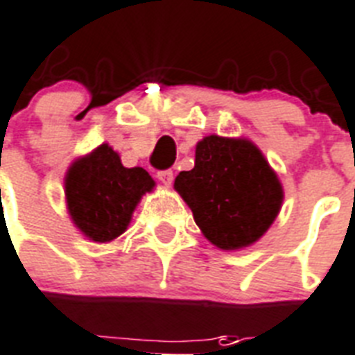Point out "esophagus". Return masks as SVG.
<instances>
[{
	"mask_svg": "<svg viewBox=\"0 0 355 355\" xmlns=\"http://www.w3.org/2000/svg\"><path fill=\"white\" fill-rule=\"evenodd\" d=\"M157 180H159L163 185L170 187L172 185V181H174V172H172V170H161V172H157Z\"/></svg>",
	"mask_w": 355,
	"mask_h": 355,
	"instance_id": "obj_1",
	"label": "esophagus"
}]
</instances>
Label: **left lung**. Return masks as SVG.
<instances>
[{
    "label": "left lung",
    "mask_w": 355,
    "mask_h": 355,
    "mask_svg": "<svg viewBox=\"0 0 355 355\" xmlns=\"http://www.w3.org/2000/svg\"><path fill=\"white\" fill-rule=\"evenodd\" d=\"M174 189L203 234L220 249L257 242L282 205L279 178L245 139L209 135L200 141L194 168L180 172Z\"/></svg>",
    "instance_id": "obj_1"
}]
</instances>
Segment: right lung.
<instances>
[{
	"instance_id": "obj_1",
	"label": "right lung",
	"mask_w": 355,
	"mask_h": 355,
	"mask_svg": "<svg viewBox=\"0 0 355 355\" xmlns=\"http://www.w3.org/2000/svg\"><path fill=\"white\" fill-rule=\"evenodd\" d=\"M154 180L141 166L126 168L117 152L101 144L65 175V198L75 225L93 242H110L123 234L132 212Z\"/></svg>"
}]
</instances>
